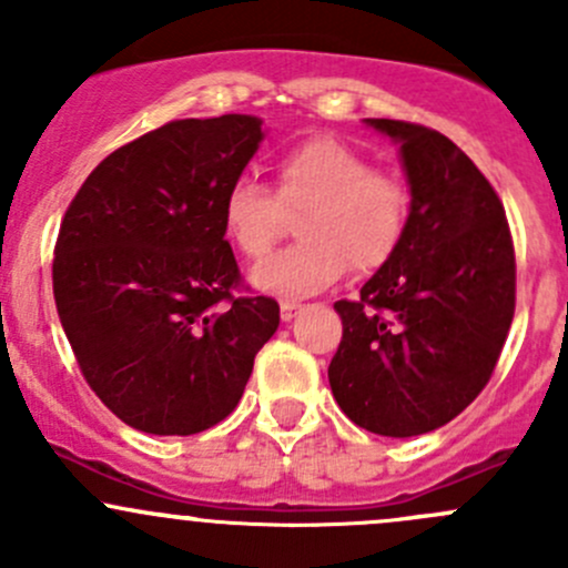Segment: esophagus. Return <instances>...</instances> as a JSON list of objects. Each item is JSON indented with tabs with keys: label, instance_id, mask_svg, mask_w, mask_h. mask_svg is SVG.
Returning <instances> with one entry per match:
<instances>
[{
	"label": "esophagus",
	"instance_id": "34e87169",
	"mask_svg": "<svg viewBox=\"0 0 568 568\" xmlns=\"http://www.w3.org/2000/svg\"><path fill=\"white\" fill-rule=\"evenodd\" d=\"M301 312H303L301 303H295V301H282V320H284V323H290V320H295Z\"/></svg>",
	"mask_w": 568,
	"mask_h": 568
}]
</instances>
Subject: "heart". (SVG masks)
<instances>
[{
	"instance_id": "obj_1",
	"label": "heart",
	"mask_w": 568,
	"mask_h": 568,
	"mask_svg": "<svg viewBox=\"0 0 568 568\" xmlns=\"http://www.w3.org/2000/svg\"><path fill=\"white\" fill-rule=\"evenodd\" d=\"M276 194L254 178H237L221 202L230 243L248 260L276 245L286 213L297 215L301 241L251 271V284L276 297H308L353 267L366 273L390 260L410 221V191L377 172L361 150L333 136H312L276 158Z\"/></svg>"
}]
</instances>
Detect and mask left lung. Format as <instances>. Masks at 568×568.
Returning <instances> with one entry per match:
<instances>
[{
    "label": "left lung",
    "instance_id": "obj_1",
    "mask_svg": "<svg viewBox=\"0 0 568 568\" xmlns=\"http://www.w3.org/2000/svg\"><path fill=\"white\" fill-rule=\"evenodd\" d=\"M399 142L410 221L390 260L336 301L333 399L361 429L415 437L484 390L514 320L517 262L506 210L457 144L432 128L366 120Z\"/></svg>",
    "mask_w": 568,
    "mask_h": 568
}]
</instances>
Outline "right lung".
<instances>
[{"label": "right lung", "instance_id": "obj_1", "mask_svg": "<svg viewBox=\"0 0 568 568\" xmlns=\"http://www.w3.org/2000/svg\"><path fill=\"white\" fill-rule=\"evenodd\" d=\"M262 120H174L103 158L62 219L54 301L98 399L148 435H196L237 407L278 303L243 278L221 224Z\"/></svg>", "mask_w": 568, "mask_h": 568}]
</instances>
